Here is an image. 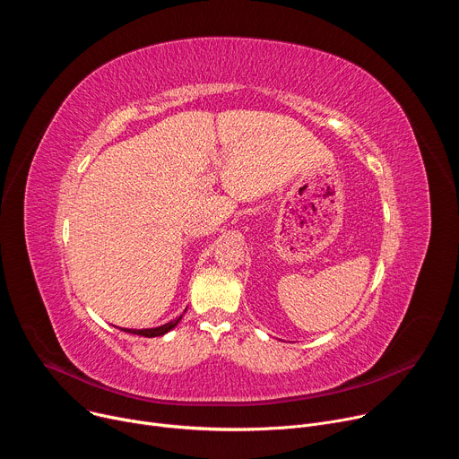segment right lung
Segmentation results:
<instances>
[{"label":"right lung","instance_id":"1","mask_svg":"<svg viewBox=\"0 0 459 459\" xmlns=\"http://www.w3.org/2000/svg\"><path fill=\"white\" fill-rule=\"evenodd\" d=\"M179 319H181V316L179 317H176L174 321H169V323H165V325H161V326H156V329H142V331H133V329H121V331H125V333H130V334H138V336H143V338H156V336H163V334H167L169 331H172L174 326L179 323Z\"/></svg>","mask_w":459,"mask_h":459}]
</instances>
